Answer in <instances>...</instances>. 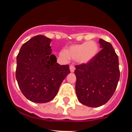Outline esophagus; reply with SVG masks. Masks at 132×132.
<instances>
[{
    "instance_id": "esophagus-1",
    "label": "esophagus",
    "mask_w": 132,
    "mask_h": 132,
    "mask_svg": "<svg viewBox=\"0 0 132 132\" xmlns=\"http://www.w3.org/2000/svg\"><path fill=\"white\" fill-rule=\"evenodd\" d=\"M69 68H70V71L71 72V73H73V72L75 71V67H74V65H70Z\"/></svg>"
}]
</instances>
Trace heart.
Masks as SVG:
<instances>
[{
    "label": "heart",
    "mask_w": 132,
    "mask_h": 132,
    "mask_svg": "<svg viewBox=\"0 0 132 132\" xmlns=\"http://www.w3.org/2000/svg\"><path fill=\"white\" fill-rule=\"evenodd\" d=\"M99 52V45L95 41H89L82 44H74L61 51L59 55L64 60H76L79 64H87L91 61Z\"/></svg>",
    "instance_id": "1"
}]
</instances>
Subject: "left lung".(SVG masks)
<instances>
[{
	"mask_svg": "<svg viewBox=\"0 0 132 132\" xmlns=\"http://www.w3.org/2000/svg\"><path fill=\"white\" fill-rule=\"evenodd\" d=\"M102 50L89 63L75 66L77 96L89 107L102 106L112 96L120 79L119 61L112 45L99 39Z\"/></svg>",
	"mask_w": 132,
	"mask_h": 132,
	"instance_id": "obj_1",
	"label": "left lung"
}]
</instances>
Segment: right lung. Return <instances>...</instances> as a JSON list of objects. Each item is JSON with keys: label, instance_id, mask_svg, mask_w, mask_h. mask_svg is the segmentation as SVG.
I'll list each match as a JSON object with an SVG mask.
<instances>
[{"label": "right lung", "instance_id": "right-lung-1", "mask_svg": "<svg viewBox=\"0 0 132 132\" xmlns=\"http://www.w3.org/2000/svg\"><path fill=\"white\" fill-rule=\"evenodd\" d=\"M52 39L38 35L21 47L16 57V78L25 97L36 103L53 100L70 73L68 65H61L52 54Z\"/></svg>", "mask_w": 132, "mask_h": 132}]
</instances>
